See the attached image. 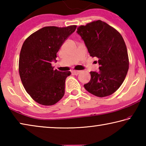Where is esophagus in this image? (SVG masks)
<instances>
[{
	"instance_id": "esophagus-1",
	"label": "esophagus",
	"mask_w": 146,
	"mask_h": 146,
	"mask_svg": "<svg viewBox=\"0 0 146 146\" xmlns=\"http://www.w3.org/2000/svg\"><path fill=\"white\" fill-rule=\"evenodd\" d=\"M71 72H72V73H73V74H74V75H78L79 73H80V71H76V70H73L72 71H71Z\"/></svg>"
}]
</instances>
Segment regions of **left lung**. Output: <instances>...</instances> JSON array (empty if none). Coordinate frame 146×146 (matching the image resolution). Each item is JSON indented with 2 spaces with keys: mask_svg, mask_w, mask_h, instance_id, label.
Instances as JSON below:
<instances>
[{
  "mask_svg": "<svg viewBox=\"0 0 146 146\" xmlns=\"http://www.w3.org/2000/svg\"><path fill=\"white\" fill-rule=\"evenodd\" d=\"M77 33L84 42L90 56L97 57L99 71H91V79L84 85L98 97L112 95L122 85L129 69V58L122 35L102 21L80 26Z\"/></svg>",
  "mask_w": 146,
  "mask_h": 146,
  "instance_id": "1",
  "label": "left lung"
}]
</instances>
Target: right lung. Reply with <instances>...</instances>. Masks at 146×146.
<instances>
[{
  "mask_svg": "<svg viewBox=\"0 0 146 146\" xmlns=\"http://www.w3.org/2000/svg\"><path fill=\"white\" fill-rule=\"evenodd\" d=\"M76 26L44 27L24 42L19 56V71L22 83L30 97L38 104L52 106L65 93V81L70 71L54 70L51 62Z\"/></svg>",
  "mask_w": 146,
  "mask_h": 146,
  "instance_id": "1",
  "label": "right lung"
}]
</instances>
